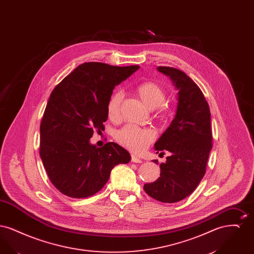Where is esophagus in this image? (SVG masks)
Segmentation results:
<instances>
[{"mask_svg": "<svg viewBox=\"0 0 254 254\" xmlns=\"http://www.w3.org/2000/svg\"><path fill=\"white\" fill-rule=\"evenodd\" d=\"M131 162L133 163H142L143 161H142V159L141 158L137 157V156H135V155H131Z\"/></svg>", "mask_w": 254, "mask_h": 254, "instance_id": "obj_1", "label": "esophagus"}]
</instances>
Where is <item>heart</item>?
Returning a JSON list of instances; mask_svg holds the SVG:
<instances>
[{"mask_svg":"<svg viewBox=\"0 0 254 254\" xmlns=\"http://www.w3.org/2000/svg\"><path fill=\"white\" fill-rule=\"evenodd\" d=\"M136 93L147 109H158L163 116L169 114V109L165 105L167 99L166 90L157 83L145 82L137 86ZM122 99L121 91L115 92L109 99L107 111L111 121L117 122L120 119ZM156 133L152 128L140 127L135 125H127L115 134V139L120 145L135 152L145 150L154 141Z\"/></svg>","mask_w":254,"mask_h":254,"instance_id":"b5f03b06","label":"heart"}]
</instances>
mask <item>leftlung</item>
Masks as SVG:
<instances>
[{"mask_svg":"<svg viewBox=\"0 0 254 254\" xmlns=\"http://www.w3.org/2000/svg\"><path fill=\"white\" fill-rule=\"evenodd\" d=\"M157 69L178 89V104L174 119L154 145L157 153L168 150L171 155L160 164V177L145 184L144 190L159 202L176 203L192 193L205 175L212 147L210 111L203 92L186 73L169 66Z\"/></svg>","mask_w":254,"mask_h":254,"instance_id":"left-lung-1","label":"left lung"}]
</instances>
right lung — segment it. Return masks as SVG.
Here are the masks:
<instances>
[{
  "instance_id": "add662e5",
  "label": "right lung",
  "mask_w": 254,
  "mask_h": 254,
  "mask_svg": "<svg viewBox=\"0 0 254 254\" xmlns=\"http://www.w3.org/2000/svg\"><path fill=\"white\" fill-rule=\"evenodd\" d=\"M139 65L114 66L89 62L77 66L53 89L40 127V156L49 180L63 194L86 198L100 191L112 169L130 154L116 143L91 145L105 130L107 107L115 85Z\"/></svg>"
}]
</instances>
